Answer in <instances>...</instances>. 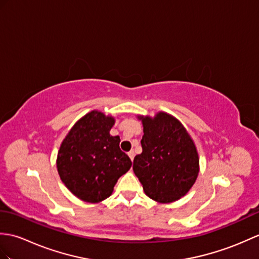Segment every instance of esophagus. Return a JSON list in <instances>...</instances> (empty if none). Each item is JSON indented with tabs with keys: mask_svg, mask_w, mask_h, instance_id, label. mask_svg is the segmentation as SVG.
Segmentation results:
<instances>
[{
	"mask_svg": "<svg viewBox=\"0 0 259 259\" xmlns=\"http://www.w3.org/2000/svg\"><path fill=\"white\" fill-rule=\"evenodd\" d=\"M128 155H129L130 160L134 161V159H135V152L134 151H130V152H128Z\"/></svg>",
	"mask_w": 259,
	"mask_h": 259,
	"instance_id": "esophagus-1",
	"label": "esophagus"
}]
</instances>
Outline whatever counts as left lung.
I'll use <instances>...</instances> for the list:
<instances>
[{"mask_svg": "<svg viewBox=\"0 0 259 259\" xmlns=\"http://www.w3.org/2000/svg\"><path fill=\"white\" fill-rule=\"evenodd\" d=\"M137 117L143 125L142 152L135 157L132 169L150 198L159 203L176 202L191 190L200 172L195 143L170 113Z\"/></svg>", "mask_w": 259, "mask_h": 259, "instance_id": "left-lung-1", "label": "left lung"}]
</instances>
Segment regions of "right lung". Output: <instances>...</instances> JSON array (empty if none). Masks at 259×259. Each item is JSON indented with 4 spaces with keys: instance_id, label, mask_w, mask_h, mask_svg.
I'll return each instance as SVG.
<instances>
[{
    "instance_id": "obj_1",
    "label": "right lung",
    "mask_w": 259,
    "mask_h": 259,
    "mask_svg": "<svg viewBox=\"0 0 259 259\" xmlns=\"http://www.w3.org/2000/svg\"><path fill=\"white\" fill-rule=\"evenodd\" d=\"M115 117L92 110L71 127L57 153V171L63 183L79 200L100 203L109 197L118 179L132 165L120 150V137L110 129Z\"/></svg>"
}]
</instances>
